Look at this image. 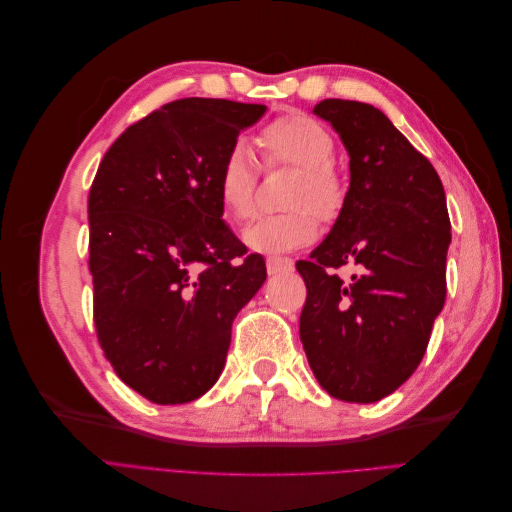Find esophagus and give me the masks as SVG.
<instances>
[{
	"instance_id": "1",
	"label": "esophagus",
	"mask_w": 512,
	"mask_h": 512,
	"mask_svg": "<svg viewBox=\"0 0 512 512\" xmlns=\"http://www.w3.org/2000/svg\"><path fill=\"white\" fill-rule=\"evenodd\" d=\"M294 262L290 258H280V256H269L267 258V273L277 275V273H288L292 271Z\"/></svg>"
}]
</instances>
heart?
<instances>
[{
    "label": "heart",
    "instance_id": "b5f03b06",
    "mask_svg": "<svg viewBox=\"0 0 512 512\" xmlns=\"http://www.w3.org/2000/svg\"><path fill=\"white\" fill-rule=\"evenodd\" d=\"M260 145L269 164L301 168L290 194L292 211L260 215L243 230V243L258 254H284L312 243L318 235V218L331 220L344 205V185L331 166L333 138L314 117L290 113L273 119L260 132ZM258 164L245 143H232L215 173V192L226 215L250 218Z\"/></svg>",
    "mask_w": 512,
    "mask_h": 512
}]
</instances>
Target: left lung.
<instances>
[{"label":"left lung","instance_id":"obj_1","mask_svg":"<svg viewBox=\"0 0 512 512\" xmlns=\"http://www.w3.org/2000/svg\"><path fill=\"white\" fill-rule=\"evenodd\" d=\"M350 158L342 211L297 269L307 286L299 333L316 380L331 397L374 404L421 363L446 299L451 245L446 196L431 162L380 108L322 100ZM360 269L344 283L331 268Z\"/></svg>","mask_w":512,"mask_h":512}]
</instances>
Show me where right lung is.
<instances>
[{
  "label": "right lung",
  "mask_w": 512,
  "mask_h": 512,
  "mask_svg": "<svg viewBox=\"0 0 512 512\" xmlns=\"http://www.w3.org/2000/svg\"><path fill=\"white\" fill-rule=\"evenodd\" d=\"M265 104L183 98L123 132L89 192V271L100 346L117 376L175 406L218 382L232 320L265 260L222 220L215 173Z\"/></svg>",
  "instance_id": "right-lung-1"
}]
</instances>
